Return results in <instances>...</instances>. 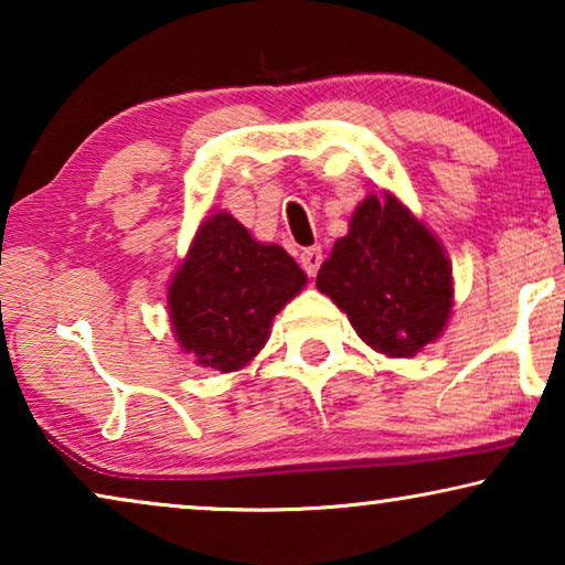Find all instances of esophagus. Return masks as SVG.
<instances>
[{"instance_id": "1", "label": "esophagus", "mask_w": 565, "mask_h": 565, "mask_svg": "<svg viewBox=\"0 0 565 565\" xmlns=\"http://www.w3.org/2000/svg\"><path fill=\"white\" fill-rule=\"evenodd\" d=\"M300 267L306 269L308 277H316V273H319L321 262H323V254H321V246H308V249L300 252Z\"/></svg>"}]
</instances>
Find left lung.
<instances>
[{
    "label": "left lung",
    "instance_id": "8db88e82",
    "mask_svg": "<svg viewBox=\"0 0 565 565\" xmlns=\"http://www.w3.org/2000/svg\"><path fill=\"white\" fill-rule=\"evenodd\" d=\"M358 337L388 358H414L452 311L450 259L396 195H367L316 277Z\"/></svg>",
    "mask_w": 565,
    "mask_h": 565
}]
</instances>
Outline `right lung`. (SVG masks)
<instances>
[{"mask_svg":"<svg viewBox=\"0 0 565 565\" xmlns=\"http://www.w3.org/2000/svg\"><path fill=\"white\" fill-rule=\"evenodd\" d=\"M306 285L282 246L262 244L221 211L200 223L169 285V321L198 365L234 373L269 339L273 319Z\"/></svg>","mask_w":565,"mask_h":565,"instance_id":"add662e5","label":"right lung"}]
</instances>
